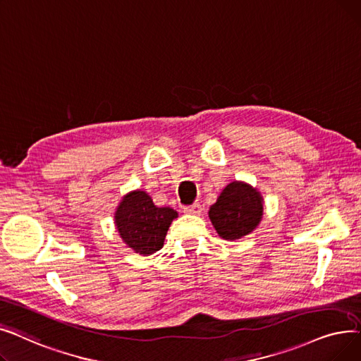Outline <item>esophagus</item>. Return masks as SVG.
<instances>
[{
    "label": "esophagus",
    "mask_w": 361,
    "mask_h": 361,
    "mask_svg": "<svg viewBox=\"0 0 361 361\" xmlns=\"http://www.w3.org/2000/svg\"><path fill=\"white\" fill-rule=\"evenodd\" d=\"M183 212H185L186 214H201V213H202V207H201V204L195 202V204L190 205V207H185Z\"/></svg>",
    "instance_id": "esophagus-1"
}]
</instances>
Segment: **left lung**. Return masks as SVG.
Masks as SVG:
<instances>
[{
    "label": "left lung",
    "instance_id": "obj_1",
    "mask_svg": "<svg viewBox=\"0 0 361 361\" xmlns=\"http://www.w3.org/2000/svg\"><path fill=\"white\" fill-rule=\"evenodd\" d=\"M209 217L219 236L235 241L251 233L263 217L262 194L245 182H232L210 207Z\"/></svg>",
    "mask_w": 361,
    "mask_h": 361
}]
</instances>
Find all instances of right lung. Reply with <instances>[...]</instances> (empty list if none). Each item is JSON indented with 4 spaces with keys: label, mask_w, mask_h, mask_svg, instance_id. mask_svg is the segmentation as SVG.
Wrapping results in <instances>:
<instances>
[{
    "label": "right lung",
    "mask_w": 361,
    "mask_h": 361,
    "mask_svg": "<svg viewBox=\"0 0 361 361\" xmlns=\"http://www.w3.org/2000/svg\"><path fill=\"white\" fill-rule=\"evenodd\" d=\"M178 212L157 207L145 191H132L120 201L114 223L123 243L135 252L149 255L163 248L164 238Z\"/></svg>",
    "instance_id": "obj_1"
}]
</instances>
